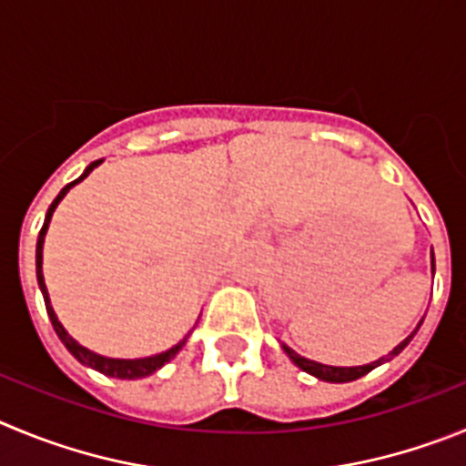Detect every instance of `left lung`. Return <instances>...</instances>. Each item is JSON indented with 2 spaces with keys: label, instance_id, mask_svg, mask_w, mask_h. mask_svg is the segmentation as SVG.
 <instances>
[{
  "label": "left lung",
  "instance_id": "left-lung-1",
  "mask_svg": "<svg viewBox=\"0 0 466 466\" xmlns=\"http://www.w3.org/2000/svg\"><path fill=\"white\" fill-rule=\"evenodd\" d=\"M431 274H434V253H431ZM420 325H422V320L418 322L416 329H413V332H410L409 337H406L404 341L400 343V346L392 348V350H390L388 355H383V358L374 360V362L362 364V367H332V364H320V362H313V360L301 358L299 353H295V350H292L290 346H285V343H283V346H280V348H283V353L288 355V358H290L292 362H295L297 367L301 369V371H306V374L316 376L318 380H327V383H350V380L362 379V376H364V374H369V371H371V369L380 367V364L390 362V360L395 358V355H400L401 350H404V348L409 346L410 339L416 337V332H418V329H420Z\"/></svg>",
  "mask_w": 466,
  "mask_h": 466
}]
</instances>
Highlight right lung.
Returning <instances> with one entry per match:
<instances>
[{"instance_id":"1","label":"right lung","mask_w":466,"mask_h":466,"mask_svg":"<svg viewBox=\"0 0 466 466\" xmlns=\"http://www.w3.org/2000/svg\"><path fill=\"white\" fill-rule=\"evenodd\" d=\"M104 160H97L92 162V165L86 167V171H83L81 176H78L76 181H71L69 186H65L60 190V195L53 199V204L48 207V213H46V220H44V228H41L39 232V238H36V280H39V290L41 295H44V301H46V311H48V318L50 322H53V329H56V334L60 337V341L65 343V348L69 350L74 358L78 360L81 364H86V367L95 369V371H99V374L104 376H111V379H123V380H137V379H146V376L155 374L157 369L165 367L169 360L176 358V353L181 350L183 346H186L187 337H190V332H187V337H183L181 341L176 343V346H171L169 350H165V353H157V355H150V358H137V360H123V358H106V355H99L95 353V350H90V348L81 346V343L76 341V339L71 337L69 332H66L65 327H62V322L57 320L56 311H53V304H50V297H48V288H46V280H44V241H46V232H48V225H50V218H53V211L57 208V204L65 199L66 192L71 190V187L76 186V183H81L83 178H86L87 174H90L95 167L102 165Z\"/></svg>"}]
</instances>
